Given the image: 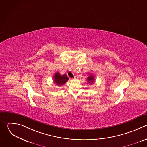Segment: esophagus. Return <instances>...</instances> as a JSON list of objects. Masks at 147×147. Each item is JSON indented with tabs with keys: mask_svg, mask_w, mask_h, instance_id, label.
Here are the masks:
<instances>
[{
	"mask_svg": "<svg viewBox=\"0 0 147 147\" xmlns=\"http://www.w3.org/2000/svg\"><path fill=\"white\" fill-rule=\"evenodd\" d=\"M74 79H78V76L77 75H76L75 76H74Z\"/></svg>",
	"mask_w": 147,
	"mask_h": 147,
	"instance_id": "esophagus-1",
	"label": "esophagus"
}]
</instances>
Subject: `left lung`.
<instances>
[{
	"mask_svg": "<svg viewBox=\"0 0 147 147\" xmlns=\"http://www.w3.org/2000/svg\"><path fill=\"white\" fill-rule=\"evenodd\" d=\"M87 80L88 81V82H91V83H93L94 82V77L92 75V74H90V76L88 77L87 78Z\"/></svg>",
	"mask_w": 147,
	"mask_h": 147,
	"instance_id": "8db88e82",
	"label": "left lung"
}]
</instances>
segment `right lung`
<instances>
[{
  "label": "right lung",
  "mask_w": 147,
  "mask_h": 147,
  "mask_svg": "<svg viewBox=\"0 0 147 147\" xmlns=\"http://www.w3.org/2000/svg\"><path fill=\"white\" fill-rule=\"evenodd\" d=\"M54 82L56 85L63 86L68 81L69 78L66 74L60 75L59 73H55L54 75Z\"/></svg>",
  "instance_id": "1"
}]
</instances>
